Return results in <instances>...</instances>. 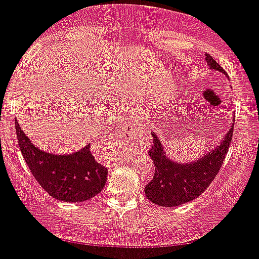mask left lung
Returning a JSON list of instances; mask_svg holds the SVG:
<instances>
[{
  "instance_id": "left-lung-1",
  "label": "left lung",
  "mask_w": 259,
  "mask_h": 259,
  "mask_svg": "<svg viewBox=\"0 0 259 259\" xmlns=\"http://www.w3.org/2000/svg\"><path fill=\"white\" fill-rule=\"evenodd\" d=\"M206 61L211 69L226 73L223 67L207 53H206ZM233 127H235V121L227 133L223 142L219 143L215 150L195 163L184 164V165L169 160L164 155L160 141L152 133L154 142L151 148L148 150V155L154 160L155 173L151 181L146 185V197L157 206L173 207L186 203L197 198L198 195H201L210 186L215 176H218L220 168L223 165L232 141Z\"/></svg>"
}]
</instances>
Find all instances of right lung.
<instances>
[{"mask_svg": "<svg viewBox=\"0 0 259 259\" xmlns=\"http://www.w3.org/2000/svg\"><path fill=\"white\" fill-rule=\"evenodd\" d=\"M18 145L35 180L56 199L84 202L102 192L108 169L95 160L90 145L71 155H52L36 148L15 122Z\"/></svg>", "mask_w": 259, "mask_h": 259, "instance_id": "right-lung-1", "label": "right lung"}]
</instances>
